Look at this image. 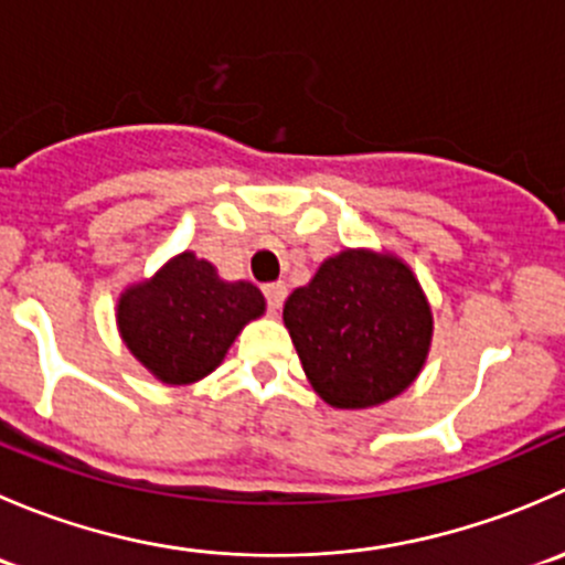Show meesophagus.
I'll return each mask as SVG.
<instances>
[{
  "label": "esophagus",
  "instance_id": "esophagus-1",
  "mask_svg": "<svg viewBox=\"0 0 565 565\" xmlns=\"http://www.w3.org/2000/svg\"><path fill=\"white\" fill-rule=\"evenodd\" d=\"M265 298H267V309L276 315V311L284 306V298H287V284H281V281L265 284Z\"/></svg>",
  "mask_w": 565,
  "mask_h": 565
}]
</instances>
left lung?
<instances>
[{
	"instance_id": "obj_1",
	"label": "left lung",
	"mask_w": 565,
	"mask_h": 565,
	"mask_svg": "<svg viewBox=\"0 0 565 565\" xmlns=\"http://www.w3.org/2000/svg\"><path fill=\"white\" fill-rule=\"evenodd\" d=\"M311 388L335 409L391 402L418 380L435 317L413 267L393 250L344 248L284 303Z\"/></svg>"
}]
</instances>
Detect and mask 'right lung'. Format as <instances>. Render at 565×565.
<instances>
[{"instance_id": "obj_1", "label": "right lung", "mask_w": 565, "mask_h": 565, "mask_svg": "<svg viewBox=\"0 0 565 565\" xmlns=\"http://www.w3.org/2000/svg\"><path fill=\"white\" fill-rule=\"evenodd\" d=\"M250 281H224L213 262L182 250L117 298V330L130 355L163 385H193L224 363L248 322L265 315Z\"/></svg>"}]
</instances>
